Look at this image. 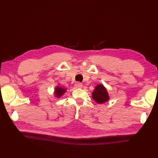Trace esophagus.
<instances>
[{
	"instance_id": "34e87169",
	"label": "esophagus",
	"mask_w": 158,
	"mask_h": 158,
	"mask_svg": "<svg viewBox=\"0 0 158 158\" xmlns=\"http://www.w3.org/2000/svg\"><path fill=\"white\" fill-rule=\"evenodd\" d=\"M82 86H83L82 83H79V82H77L75 84V87L76 88H82Z\"/></svg>"
}]
</instances>
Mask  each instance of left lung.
<instances>
[{
    "instance_id": "8db88e82",
    "label": "left lung",
    "mask_w": 158,
    "mask_h": 158,
    "mask_svg": "<svg viewBox=\"0 0 158 158\" xmlns=\"http://www.w3.org/2000/svg\"><path fill=\"white\" fill-rule=\"evenodd\" d=\"M92 98L98 104L106 102L109 100V94L106 89L102 84H98L92 92Z\"/></svg>"
}]
</instances>
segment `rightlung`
Listing matches in <instances>:
<instances>
[{
  "mask_svg": "<svg viewBox=\"0 0 158 158\" xmlns=\"http://www.w3.org/2000/svg\"><path fill=\"white\" fill-rule=\"evenodd\" d=\"M66 89L63 88H60L59 86H57L55 88L54 94L57 98H60V97H61L62 95H64V94L66 92Z\"/></svg>",
  "mask_w": 158,
  "mask_h": 158,
  "instance_id": "right-lung-1",
  "label": "right lung"
}]
</instances>
